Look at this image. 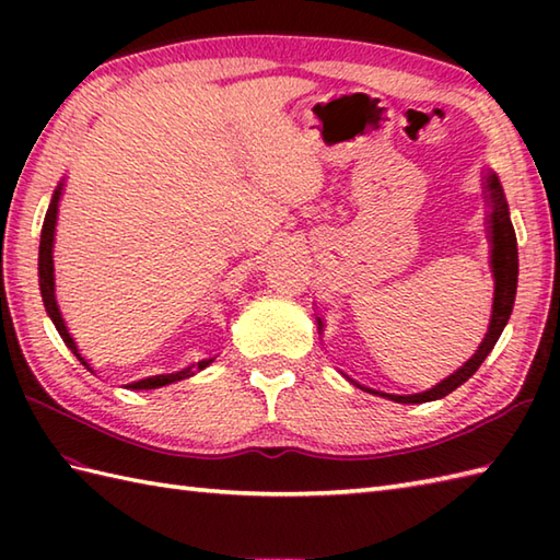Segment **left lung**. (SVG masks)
<instances>
[{"instance_id":"left-lung-1","label":"left lung","mask_w":560,"mask_h":560,"mask_svg":"<svg viewBox=\"0 0 560 560\" xmlns=\"http://www.w3.org/2000/svg\"><path fill=\"white\" fill-rule=\"evenodd\" d=\"M486 197L491 201V243H493V277H495V299H493V315H491V325L486 337L481 341L479 351L471 355V359L464 363L459 371L452 373L450 377H445L443 383H438L435 387L425 389V392H416V395H387V392H377L371 387H363L355 383V380H349L365 392H373V395L387 397L392 401L399 404H421V401H433L440 397H447L452 389H457L462 383L479 371V365L486 361V355L491 353V349L495 347L498 337H501L503 327L508 325L510 313H513V303H515V293H517V237H515V229L510 223V213H508V205L503 197L501 183H498L495 175H489L486 180ZM317 327H323V323L317 319Z\"/></svg>"}]
</instances>
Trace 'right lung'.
Returning a JSON list of instances; mask_svg holds the SVG:
<instances>
[{
    "instance_id": "add662e5",
    "label": "right lung",
    "mask_w": 560,
    "mask_h": 560,
    "mask_svg": "<svg viewBox=\"0 0 560 560\" xmlns=\"http://www.w3.org/2000/svg\"><path fill=\"white\" fill-rule=\"evenodd\" d=\"M59 195H62V185H59L55 189V197L50 201V207H47V213H45V221H43V233H40V253H38V277H40V293H43V303H45V311L47 315L52 317V323L59 331V337H62V341L67 343V347L74 351L77 359L89 368L91 365L89 361L83 359V355L79 353L77 349V341L74 337L69 335V329L65 325L62 319V313H59L57 307V301H55V277H52V241H55V223H57V201H59ZM213 359L209 361H199L197 365H189V368H183V371L177 373H165V375H153V377H147V380H137V383L127 385L129 389H153V387H163V385H171L175 383V380H185L189 375H195L197 371H201V368H207Z\"/></svg>"
}]
</instances>
